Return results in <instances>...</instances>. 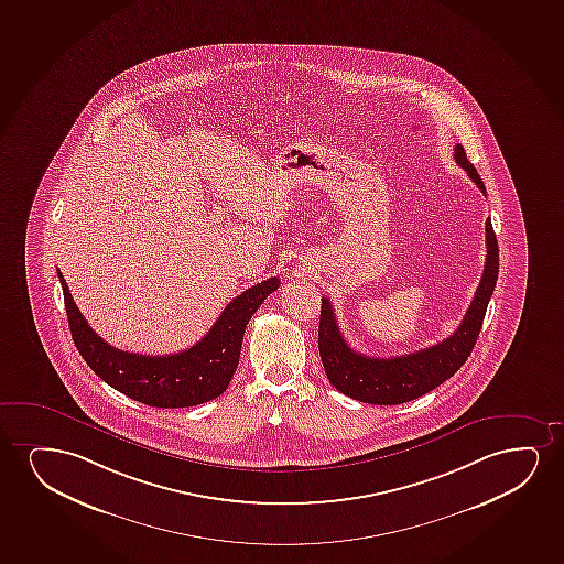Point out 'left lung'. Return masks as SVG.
Masks as SVG:
<instances>
[{
  "label": "left lung",
  "instance_id": "8db88e82",
  "mask_svg": "<svg viewBox=\"0 0 564 564\" xmlns=\"http://www.w3.org/2000/svg\"><path fill=\"white\" fill-rule=\"evenodd\" d=\"M455 162L467 172L476 187L486 195L482 177L468 162L462 145H455ZM486 263L482 279L476 289L475 299L452 337L431 348L395 356V358H371L359 354L344 340L338 329L335 310L329 299H322L319 317V356L330 384L354 400L375 405H398L411 402L419 395L431 392L457 373L475 348L476 338L482 329L484 315L498 283L499 249L491 220H486Z\"/></svg>",
  "mask_w": 564,
  "mask_h": 564
}]
</instances>
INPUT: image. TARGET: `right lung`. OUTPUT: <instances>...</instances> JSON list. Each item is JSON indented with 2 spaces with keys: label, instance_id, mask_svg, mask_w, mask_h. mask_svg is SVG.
I'll use <instances>...</instances> for the list:
<instances>
[{
  "label": "right lung",
  "instance_id": "right-lung-1",
  "mask_svg": "<svg viewBox=\"0 0 564 564\" xmlns=\"http://www.w3.org/2000/svg\"><path fill=\"white\" fill-rule=\"evenodd\" d=\"M57 275L74 346L82 358L109 387L151 408H193L218 398L239 366L247 323L281 285L278 278H270L247 289L227 304L213 329L187 350L170 356H143L105 343L74 304L59 270Z\"/></svg>",
  "mask_w": 564,
  "mask_h": 564
}]
</instances>
